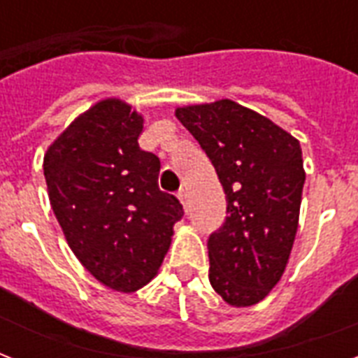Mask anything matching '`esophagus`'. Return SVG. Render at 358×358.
I'll return each mask as SVG.
<instances>
[{
  "label": "esophagus",
  "mask_w": 358,
  "mask_h": 358,
  "mask_svg": "<svg viewBox=\"0 0 358 358\" xmlns=\"http://www.w3.org/2000/svg\"><path fill=\"white\" fill-rule=\"evenodd\" d=\"M178 199H180V202H182V206H184L185 212H187V193H185L184 189L178 193Z\"/></svg>",
  "instance_id": "34e87169"
}]
</instances>
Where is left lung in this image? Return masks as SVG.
<instances>
[{
    "instance_id": "1",
    "label": "left lung",
    "mask_w": 358,
    "mask_h": 358,
    "mask_svg": "<svg viewBox=\"0 0 358 358\" xmlns=\"http://www.w3.org/2000/svg\"><path fill=\"white\" fill-rule=\"evenodd\" d=\"M215 167L227 219L208 239L210 282L232 306L260 303L294 247L305 169L299 141L232 100L174 111Z\"/></svg>"
}]
</instances>
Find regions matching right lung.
<instances>
[{
  "mask_svg": "<svg viewBox=\"0 0 358 358\" xmlns=\"http://www.w3.org/2000/svg\"><path fill=\"white\" fill-rule=\"evenodd\" d=\"M143 117L119 98L81 113L44 154L50 204L87 271L131 294L157 275L184 215L157 187L159 157L141 150Z\"/></svg>",
  "mask_w": 358,
  "mask_h": 358,
  "instance_id": "right-lung-1",
  "label": "right lung"
}]
</instances>
